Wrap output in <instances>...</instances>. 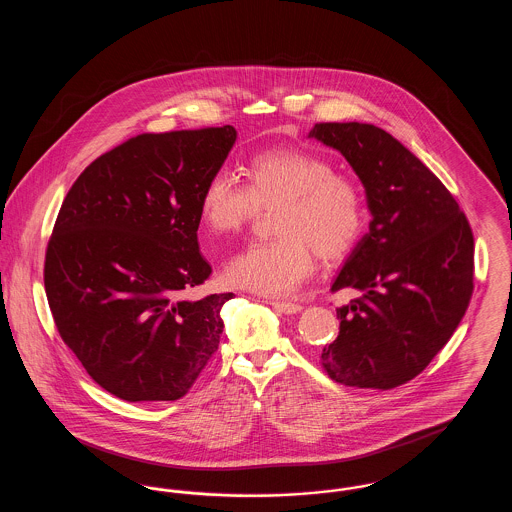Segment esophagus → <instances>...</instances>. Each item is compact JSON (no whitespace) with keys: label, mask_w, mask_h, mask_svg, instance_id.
<instances>
[{"label":"esophagus","mask_w":512,"mask_h":512,"mask_svg":"<svg viewBox=\"0 0 512 512\" xmlns=\"http://www.w3.org/2000/svg\"><path fill=\"white\" fill-rule=\"evenodd\" d=\"M265 303L272 305L276 311L280 313H286V315H293V313H299L303 307L299 303H292V301H278V299H267Z\"/></svg>","instance_id":"34e87169"}]
</instances>
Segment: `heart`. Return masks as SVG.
I'll list each match as a JSON object with an SVG mask.
<instances>
[{
  "mask_svg": "<svg viewBox=\"0 0 512 512\" xmlns=\"http://www.w3.org/2000/svg\"><path fill=\"white\" fill-rule=\"evenodd\" d=\"M244 182L215 171L201 190L199 213L213 234H236L261 209L274 207L270 242H255L224 268L230 286L261 295L295 292L322 261L343 259L366 226L365 195L349 176L313 151L270 147L251 155Z\"/></svg>",
  "mask_w": 512,
  "mask_h": 512,
  "instance_id": "1",
  "label": "heart"
}]
</instances>
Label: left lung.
Here are the masks:
<instances>
[{"mask_svg":"<svg viewBox=\"0 0 512 512\" xmlns=\"http://www.w3.org/2000/svg\"><path fill=\"white\" fill-rule=\"evenodd\" d=\"M365 184L370 230L332 292L363 295L338 309L340 334L320 365L338 384L393 390L418 376L453 336L474 290V236L457 199L386 130L317 122Z\"/></svg>","mask_w":512,"mask_h":512,"instance_id":"1","label":"left lung"}]
</instances>
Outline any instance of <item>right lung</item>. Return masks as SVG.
Returning a JSON list of instances; mask_svg holds the SVG:
<instances>
[{
    "label": "right lung",
    "mask_w": 512,
    "mask_h": 512,
    "mask_svg": "<svg viewBox=\"0 0 512 512\" xmlns=\"http://www.w3.org/2000/svg\"><path fill=\"white\" fill-rule=\"evenodd\" d=\"M234 142L230 124L138 134L90 163L59 209L44 263L51 315L86 372L124 401L184 397L219 349L234 293H180L211 276L199 201Z\"/></svg>",
    "instance_id": "obj_1"
}]
</instances>
